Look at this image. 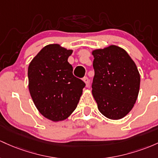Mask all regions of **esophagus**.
Returning a JSON list of instances; mask_svg holds the SVG:
<instances>
[{"label":"esophagus","mask_w":158,"mask_h":158,"mask_svg":"<svg viewBox=\"0 0 158 158\" xmlns=\"http://www.w3.org/2000/svg\"><path fill=\"white\" fill-rule=\"evenodd\" d=\"M83 81H84V82L85 83V84H86V86H89V78L87 77H84V78H83Z\"/></svg>","instance_id":"34e87169"}]
</instances>
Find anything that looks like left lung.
I'll list each match as a JSON object with an SVG mask.
<instances>
[{"label": "left lung", "mask_w": 158, "mask_h": 158, "mask_svg": "<svg viewBox=\"0 0 158 158\" xmlns=\"http://www.w3.org/2000/svg\"><path fill=\"white\" fill-rule=\"evenodd\" d=\"M94 56L93 98L102 114L110 119L124 118L137 99L140 75L127 51L117 45L92 51Z\"/></svg>", "instance_id": "obj_1"}]
</instances>
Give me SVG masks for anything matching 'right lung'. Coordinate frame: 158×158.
Segmentation results:
<instances>
[{"instance_id":"1","label":"right lung","mask_w":158,"mask_h":158,"mask_svg":"<svg viewBox=\"0 0 158 158\" xmlns=\"http://www.w3.org/2000/svg\"><path fill=\"white\" fill-rule=\"evenodd\" d=\"M73 50L59 44L45 46L28 66V88L44 117L57 122L66 119L77 107L85 86L74 77L68 58Z\"/></svg>"}]
</instances>
